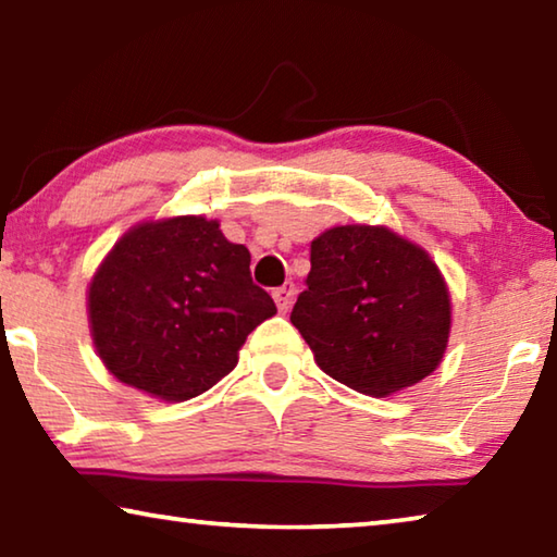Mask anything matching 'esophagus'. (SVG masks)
Wrapping results in <instances>:
<instances>
[{
	"mask_svg": "<svg viewBox=\"0 0 557 557\" xmlns=\"http://www.w3.org/2000/svg\"><path fill=\"white\" fill-rule=\"evenodd\" d=\"M295 295H297V287L292 285V282H285L282 287L272 289V297H275L280 312H287V309L292 307V299H295Z\"/></svg>",
	"mask_w": 557,
	"mask_h": 557,
	"instance_id": "esophagus-1",
	"label": "esophagus"
}]
</instances>
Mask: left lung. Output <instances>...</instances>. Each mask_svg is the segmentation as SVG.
<instances>
[{"label":"left lung","mask_w":557,"mask_h":557,"mask_svg":"<svg viewBox=\"0 0 557 557\" xmlns=\"http://www.w3.org/2000/svg\"><path fill=\"white\" fill-rule=\"evenodd\" d=\"M449 295L428 252L379 225H338L312 243L289 322L334 381L391 395L437 369Z\"/></svg>","instance_id":"8db88e82"}]
</instances>
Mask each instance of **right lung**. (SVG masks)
Returning a JSON list of instances; mask_svg holds the SVG:
<instances>
[{
    "instance_id": "obj_1",
    "label": "right lung",
    "mask_w": 557,
    "mask_h": 557,
    "mask_svg": "<svg viewBox=\"0 0 557 557\" xmlns=\"http://www.w3.org/2000/svg\"><path fill=\"white\" fill-rule=\"evenodd\" d=\"M88 309L106 369L174 403L228 375L248 334L277 312L252 282L248 248L201 215L122 235L90 282Z\"/></svg>"
}]
</instances>
